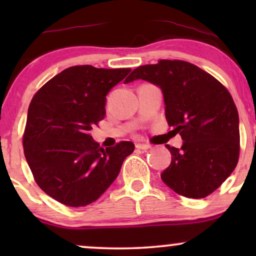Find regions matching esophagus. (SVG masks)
I'll use <instances>...</instances> for the list:
<instances>
[{"mask_svg": "<svg viewBox=\"0 0 256 256\" xmlns=\"http://www.w3.org/2000/svg\"><path fill=\"white\" fill-rule=\"evenodd\" d=\"M136 148L137 149H140V150H148V149H150V146L146 144V143H137L136 144Z\"/></svg>", "mask_w": 256, "mask_h": 256, "instance_id": "1", "label": "esophagus"}]
</instances>
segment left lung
<instances>
[{"label": "left lung", "instance_id": "1", "mask_svg": "<svg viewBox=\"0 0 256 256\" xmlns=\"http://www.w3.org/2000/svg\"><path fill=\"white\" fill-rule=\"evenodd\" d=\"M137 79L160 88L167 122L184 140L180 149L166 146L172 160L162 182L185 198L212 194L238 161L240 119L230 92L210 73L180 60L137 67L124 83Z\"/></svg>", "mask_w": 256, "mask_h": 256}]
</instances>
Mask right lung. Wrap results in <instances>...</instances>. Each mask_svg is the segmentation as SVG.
Returning a JSON list of instances; mask_svg holds the SVG:
<instances>
[{"label": "right lung", "mask_w": 256, "mask_h": 256, "mask_svg": "<svg viewBox=\"0 0 256 256\" xmlns=\"http://www.w3.org/2000/svg\"><path fill=\"white\" fill-rule=\"evenodd\" d=\"M130 68L90 64L64 70L37 91L28 112L24 154L38 186L60 204H92L118 177L132 142L101 148L90 131L106 114V96Z\"/></svg>", "instance_id": "1"}]
</instances>
